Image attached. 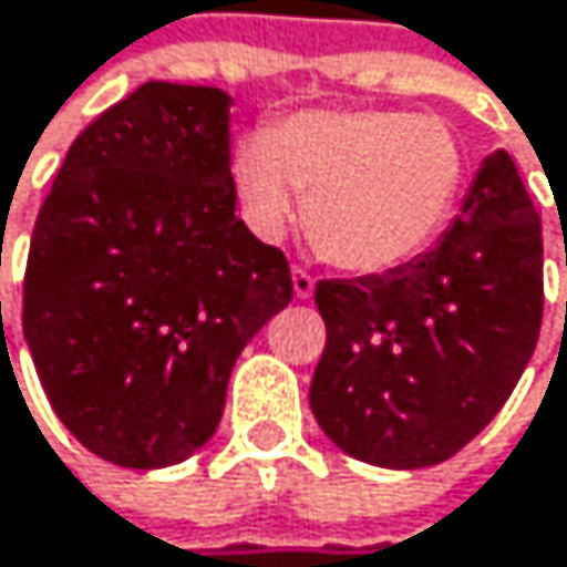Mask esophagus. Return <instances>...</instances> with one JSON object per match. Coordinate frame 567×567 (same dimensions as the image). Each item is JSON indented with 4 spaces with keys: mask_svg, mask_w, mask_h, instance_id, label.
<instances>
[{
    "mask_svg": "<svg viewBox=\"0 0 567 567\" xmlns=\"http://www.w3.org/2000/svg\"><path fill=\"white\" fill-rule=\"evenodd\" d=\"M292 289H296V299H312V292H316V278H312L306 268H292Z\"/></svg>",
    "mask_w": 567,
    "mask_h": 567,
    "instance_id": "34e87169",
    "label": "esophagus"
}]
</instances>
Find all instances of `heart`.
I'll return each instance as SVG.
<instances>
[{
	"mask_svg": "<svg viewBox=\"0 0 567 567\" xmlns=\"http://www.w3.org/2000/svg\"><path fill=\"white\" fill-rule=\"evenodd\" d=\"M231 182L255 235L306 198V228L349 271H385L432 245L465 182L449 122L409 109H312L235 145Z\"/></svg>",
	"mask_w": 567,
	"mask_h": 567,
	"instance_id": "b5f03b06",
	"label": "heart"
}]
</instances>
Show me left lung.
<instances>
[{"instance_id": "8db88e82", "label": "left lung", "mask_w": 567, "mask_h": 567, "mask_svg": "<svg viewBox=\"0 0 567 567\" xmlns=\"http://www.w3.org/2000/svg\"><path fill=\"white\" fill-rule=\"evenodd\" d=\"M309 405L379 468L462 452L508 402L542 329V218L505 148L492 152L435 248L382 275L322 278Z\"/></svg>"}]
</instances>
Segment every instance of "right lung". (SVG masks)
Listing matches in <instances>:
<instances>
[{"label":"right lung","mask_w":567,"mask_h":567,"mask_svg":"<svg viewBox=\"0 0 567 567\" xmlns=\"http://www.w3.org/2000/svg\"><path fill=\"white\" fill-rule=\"evenodd\" d=\"M228 105L212 85H138L72 142L32 228L22 332L39 382L122 468L198 452L235 359L292 302L286 255L235 218Z\"/></svg>","instance_id":"1"}]
</instances>
